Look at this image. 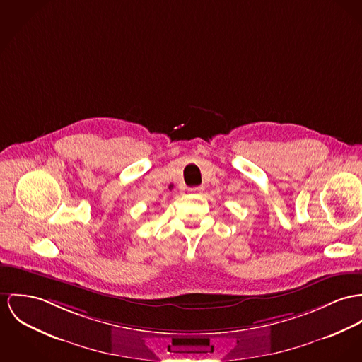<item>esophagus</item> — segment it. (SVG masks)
I'll return each instance as SVG.
<instances>
[{"mask_svg":"<svg viewBox=\"0 0 362 362\" xmlns=\"http://www.w3.org/2000/svg\"><path fill=\"white\" fill-rule=\"evenodd\" d=\"M202 190H204V187H202V186H197V187H190V189H189V192H190V193H194V194H197V193H201Z\"/></svg>","mask_w":362,"mask_h":362,"instance_id":"1","label":"esophagus"}]
</instances>
